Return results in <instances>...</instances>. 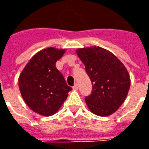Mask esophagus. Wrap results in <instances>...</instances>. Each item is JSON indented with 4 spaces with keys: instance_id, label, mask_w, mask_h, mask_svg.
Masks as SVG:
<instances>
[{
    "instance_id": "34e87169",
    "label": "esophagus",
    "mask_w": 149,
    "mask_h": 149,
    "mask_svg": "<svg viewBox=\"0 0 149 149\" xmlns=\"http://www.w3.org/2000/svg\"><path fill=\"white\" fill-rule=\"evenodd\" d=\"M72 88H73V90H76V91H77V90H78V85L76 83L74 86H73V87Z\"/></svg>"
}]
</instances>
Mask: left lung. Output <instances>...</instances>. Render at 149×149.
I'll return each instance as SVG.
<instances>
[{
	"instance_id": "8db88e82",
	"label": "left lung",
	"mask_w": 149,
	"mask_h": 149,
	"mask_svg": "<svg viewBox=\"0 0 149 149\" xmlns=\"http://www.w3.org/2000/svg\"><path fill=\"white\" fill-rule=\"evenodd\" d=\"M91 81L92 91L85 98L89 109L109 116L123 104L130 86L127 69L113 53L99 46L77 49Z\"/></svg>"
}]
</instances>
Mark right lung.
<instances>
[{
  "label": "right lung",
  "instance_id": "add662e5",
  "mask_svg": "<svg viewBox=\"0 0 149 149\" xmlns=\"http://www.w3.org/2000/svg\"><path fill=\"white\" fill-rule=\"evenodd\" d=\"M65 49L49 47L36 53L19 75V87L24 102L33 112L51 116L72 90L55 67Z\"/></svg>",
  "mask_w": 149,
  "mask_h": 149
}]
</instances>
